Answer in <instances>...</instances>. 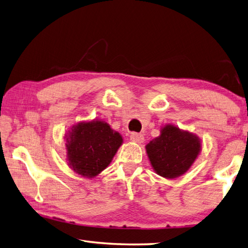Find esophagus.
<instances>
[{
	"label": "esophagus",
	"instance_id": "obj_1",
	"mask_svg": "<svg viewBox=\"0 0 248 248\" xmlns=\"http://www.w3.org/2000/svg\"><path fill=\"white\" fill-rule=\"evenodd\" d=\"M130 139H131V140L136 141V143H143V141H144V135L132 132V133L130 134Z\"/></svg>",
	"mask_w": 248,
	"mask_h": 248
}]
</instances>
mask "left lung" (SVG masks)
<instances>
[{"instance_id": "obj_1", "label": "left lung", "mask_w": 248, "mask_h": 248, "mask_svg": "<svg viewBox=\"0 0 248 248\" xmlns=\"http://www.w3.org/2000/svg\"><path fill=\"white\" fill-rule=\"evenodd\" d=\"M152 167L168 179L183 175L196 159L200 143L196 136L175 125H166L161 135L146 146Z\"/></svg>"}]
</instances>
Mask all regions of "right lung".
Returning a JSON list of instances; mask_svg holds the SVG:
<instances>
[{"label":"right lung","instance_id":"right-lung-1","mask_svg":"<svg viewBox=\"0 0 248 248\" xmlns=\"http://www.w3.org/2000/svg\"><path fill=\"white\" fill-rule=\"evenodd\" d=\"M66 138L70 167L86 178L97 176L107 168L123 143L118 132L99 120L73 125Z\"/></svg>","mask_w":248,"mask_h":248}]
</instances>
